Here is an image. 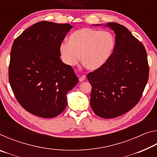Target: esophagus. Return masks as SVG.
<instances>
[{
	"mask_svg": "<svg viewBox=\"0 0 157 157\" xmlns=\"http://www.w3.org/2000/svg\"><path fill=\"white\" fill-rule=\"evenodd\" d=\"M85 79H86V76H85L84 75H82L80 78H79V82H83L84 80H85Z\"/></svg>",
	"mask_w": 157,
	"mask_h": 157,
	"instance_id": "1",
	"label": "esophagus"
}]
</instances>
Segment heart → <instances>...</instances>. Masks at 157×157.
I'll return each instance as SVG.
<instances>
[{"label":"heart","instance_id":"heart-1","mask_svg":"<svg viewBox=\"0 0 157 157\" xmlns=\"http://www.w3.org/2000/svg\"><path fill=\"white\" fill-rule=\"evenodd\" d=\"M115 47V39L109 32L81 28L71 34L68 42L60 45L63 60L68 66L78 63L79 55L85 67L97 70L109 59Z\"/></svg>","mask_w":157,"mask_h":157}]
</instances>
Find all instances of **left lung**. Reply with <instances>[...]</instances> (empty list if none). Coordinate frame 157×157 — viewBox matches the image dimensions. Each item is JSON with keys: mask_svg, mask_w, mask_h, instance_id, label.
Segmentation results:
<instances>
[{"mask_svg": "<svg viewBox=\"0 0 157 157\" xmlns=\"http://www.w3.org/2000/svg\"><path fill=\"white\" fill-rule=\"evenodd\" d=\"M102 25L115 33V47L107 62L87 75L92 86L90 102L97 116L113 118L139 102L148 80L149 66L145 47L128 29L117 23L94 25Z\"/></svg>", "mask_w": 157, "mask_h": 157, "instance_id": "1", "label": "left lung"}]
</instances>
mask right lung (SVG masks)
I'll list each match as a JSON object with an SVG mask.
<instances>
[{"label":"right lung","mask_w":157,"mask_h":157,"mask_svg":"<svg viewBox=\"0 0 157 157\" xmlns=\"http://www.w3.org/2000/svg\"><path fill=\"white\" fill-rule=\"evenodd\" d=\"M73 26L41 21L13 43L9 80L18 102L26 111L45 118L65 109L67 94L78 84L73 68L60 59L59 47Z\"/></svg>","instance_id":"obj_1"}]
</instances>
